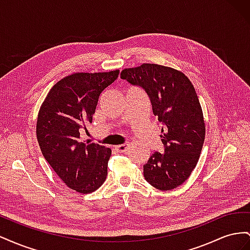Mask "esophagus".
<instances>
[{"label":"esophagus","instance_id":"1","mask_svg":"<svg viewBox=\"0 0 250 250\" xmlns=\"http://www.w3.org/2000/svg\"><path fill=\"white\" fill-rule=\"evenodd\" d=\"M128 147H129V144L125 143V144H122V145H119V146H117V147H116V149L119 151L120 153H124V152H126V151H127Z\"/></svg>","mask_w":250,"mask_h":250}]
</instances>
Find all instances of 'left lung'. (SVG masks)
<instances>
[{
    "instance_id": "1",
    "label": "left lung",
    "mask_w": 250,
    "mask_h": 250,
    "mask_svg": "<svg viewBox=\"0 0 250 250\" xmlns=\"http://www.w3.org/2000/svg\"><path fill=\"white\" fill-rule=\"evenodd\" d=\"M121 78L142 87L153 115L162 123L164 153L154 152L144 165V177L162 191L183 185L199 160L206 125L197 94L181 72L154 63L125 69Z\"/></svg>"
}]
</instances>
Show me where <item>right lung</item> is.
I'll return each mask as SVG.
<instances>
[{
	"instance_id": "add662e5",
	"label": "right lung",
	"mask_w": 250,
	"mask_h": 250,
	"mask_svg": "<svg viewBox=\"0 0 250 250\" xmlns=\"http://www.w3.org/2000/svg\"><path fill=\"white\" fill-rule=\"evenodd\" d=\"M119 73L64 77L50 89L37 117L36 137L43 157L67 187L82 194L96 191L106 179L111 150L81 142L80 132L92 123L101 93Z\"/></svg>"
}]
</instances>
